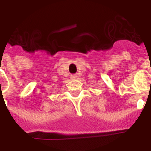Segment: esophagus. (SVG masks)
Wrapping results in <instances>:
<instances>
[{"label":"esophagus","instance_id":"34e87169","mask_svg":"<svg viewBox=\"0 0 151 151\" xmlns=\"http://www.w3.org/2000/svg\"><path fill=\"white\" fill-rule=\"evenodd\" d=\"M77 78V76L75 74H72V75H70V78L71 79H75Z\"/></svg>","mask_w":151,"mask_h":151}]
</instances>
